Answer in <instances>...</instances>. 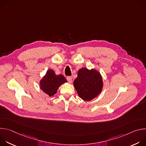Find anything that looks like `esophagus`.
<instances>
[{
    "mask_svg": "<svg viewBox=\"0 0 146 146\" xmlns=\"http://www.w3.org/2000/svg\"><path fill=\"white\" fill-rule=\"evenodd\" d=\"M66 79H67V81H68L69 82L71 83V82H72V77H70V76H68V77H66Z\"/></svg>",
    "mask_w": 146,
    "mask_h": 146,
    "instance_id": "34e87169",
    "label": "esophagus"
}]
</instances>
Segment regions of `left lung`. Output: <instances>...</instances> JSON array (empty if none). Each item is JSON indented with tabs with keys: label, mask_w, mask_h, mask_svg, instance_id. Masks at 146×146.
Instances as JSON below:
<instances>
[{
	"label": "left lung",
	"mask_w": 146,
	"mask_h": 146,
	"mask_svg": "<svg viewBox=\"0 0 146 146\" xmlns=\"http://www.w3.org/2000/svg\"><path fill=\"white\" fill-rule=\"evenodd\" d=\"M73 84L80 98L86 101L95 98L100 93L103 87L100 74L94 69L90 70L87 68L78 70Z\"/></svg>",
	"instance_id": "8db88e82"
}]
</instances>
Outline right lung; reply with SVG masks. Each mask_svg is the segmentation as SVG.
Returning <instances> with one entry per match:
<instances>
[{"label": "right lung", "mask_w": 146, "mask_h": 146, "mask_svg": "<svg viewBox=\"0 0 146 146\" xmlns=\"http://www.w3.org/2000/svg\"><path fill=\"white\" fill-rule=\"evenodd\" d=\"M66 82L67 81L63 75H56L54 70L49 69L46 76L40 81V88L51 96L56 93L59 87Z\"/></svg>", "instance_id": "right-lung-1"}]
</instances>
